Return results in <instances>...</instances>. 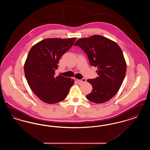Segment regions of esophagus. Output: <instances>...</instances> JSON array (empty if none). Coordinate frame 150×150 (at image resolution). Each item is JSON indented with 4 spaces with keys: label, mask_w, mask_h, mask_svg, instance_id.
Here are the masks:
<instances>
[{
    "label": "esophagus",
    "mask_w": 150,
    "mask_h": 150,
    "mask_svg": "<svg viewBox=\"0 0 150 150\" xmlns=\"http://www.w3.org/2000/svg\"><path fill=\"white\" fill-rule=\"evenodd\" d=\"M79 83H85L86 81V79L83 78L81 80H77Z\"/></svg>",
    "instance_id": "esophagus-1"
}]
</instances>
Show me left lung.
Segmentation results:
<instances>
[{
  "label": "left lung",
  "instance_id": "1",
  "mask_svg": "<svg viewBox=\"0 0 150 150\" xmlns=\"http://www.w3.org/2000/svg\"><path fill=\"white\" fill-rule=\"evenodd\" d=\"M84 50L92 66L97 67L96 79L87 81L93 88L87 99L96 103L111 100L117 93L127 71V64L119 45L99 35L78 39L74 44Z\"/></svg>",
  "mask_w": 150,
  "mask_h": 150
}]
</instances>
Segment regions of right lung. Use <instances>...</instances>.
Wrapping results in <instances>:
<instances>
[{"instance_id":"1","label":"right lung","mask_w":150,"mask_h":150,"mask_svg":"<svg viewBox=\"0 0 150 150\" xmlns=\"http://www.w3.org/2000/svg\"><path fill=\"white\" fill-rule=\"evenodd\" d=\"M76 39H45L29 51L24 64L25 75L32 91L45 103L54 104L65 99L74 83L70 78L55 76V70L60 58Z\"/></svg>"}]
</instances>
